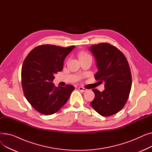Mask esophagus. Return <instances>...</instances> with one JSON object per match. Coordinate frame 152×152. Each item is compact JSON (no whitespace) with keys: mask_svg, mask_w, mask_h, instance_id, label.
<instances>
[{"mask_svg":"<svg viewBox=\"0 0 152 152\" xmlns=\"http://www.w3.org/2000/svg\"><path fill=\"white\" fill-rule=\"evenodd\" d=\"M78 89L79 91H81V92H86V91H87V89L86 88H84V87H78Z\"/></svg>","mask_w":152,"mask_h":152,"instance_id":"34e87169","label":"esophagus"}]
</instances>
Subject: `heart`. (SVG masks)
Segmentation results:
<instances>
[{
	"label": "heart",
	"mask_w": 152,
	"mask_h": 152,
	"mask_svg": "<svg viewBox=\"0 0 152 152\" xmlns=\"http://www.w3.org/2000/svg\"><path fill=\"white\" fill-rule=\"evenodd\" d=\"M78 57L79 60L86 59L87 58H92L91 55L84 50H81L78 52Z\"/></svg>",
	"instance_id": "b5f03b06"
}]
</instances>
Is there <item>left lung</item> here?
<instances>
[{"label":"left lung","instance_id":"8db88e82","mask_svg":"<svg viewBox=\"0 0 152 152\" xmlns=\"http://www.w3.org/2000/svg\"><path fill=\"white\" fill-rule=\"evenodd\" d=\"M89 50L96 58L98 71L95 80L105 84V90L92 89L91 106L103 116L116 114L125 105L132 86L130 67L124 55L109 43L92 45Z\"/></svg>","mask_w":152,"mask_h":152}]
</instances>
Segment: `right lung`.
I'll return each mask as SVG.
<instances>
[{"label":"right lung","mask_w":152,"mask_h":152,"mask_svg":"<svg viewBox=\"0 0 152 152\" xmlns=\"http://www.w3.org/2000/svg\"><path fill=\"white\" fill-rule=\"evenodd\" d=\"M74 47L39 45L24 60L21 68L24 94L40 113L50 115L57 112L67 102L75 89L72 85L57 87L52 83L54 74L62 70L64 60Z\"/></svg>","instance_id":"obj_1"}]
</instances>
